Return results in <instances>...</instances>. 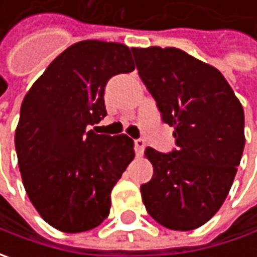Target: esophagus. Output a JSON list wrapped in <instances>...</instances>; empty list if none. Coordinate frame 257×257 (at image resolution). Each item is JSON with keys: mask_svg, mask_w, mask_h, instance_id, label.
Here are the masks:
<instances>
[{"mask_svg": "<svg viewBox=\"0 0 257 257\" xmlns=\"http://www.w3.org/2000/svg\"><path fill=\"white\" fill-rule=\"evenodd\" d=\"M144 146H146V143H144V140H142V139L134 140V149H136V154H137V156H142V154H143Z\"/></svg>", "mask_w": 257, "mask_h": 257, "instance_id": "obj_1", "label": "esophagus"}]
</instances>
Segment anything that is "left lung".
I'll return each instance as SVG.
<instances>
[{
    "instance_id": "left-lung-1",
    "label": "left lung",
    "mask_w": 257,
    "mask_h": 257,
    "mask_svg": "<svg viewBox=\"0 0 257 257\" xmlns=\"http://www.w3.org/2000/svg\"><path fill=\"white\" fill-rule=\"evenodd\" d=\"M147 90L177 146L164 154L147 147L153 177L140 187L146 210L172 230L209 222L232 187L244 149L239 98L213 65L174 47L132 48Z\"/></svg>"
}]
</instances>
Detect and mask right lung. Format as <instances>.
I'll return each mask as SVG.
<instances>
[{
  "label": "right lung",
  "mask_w": 257,
  "mask_h": 257,
  "mask_svg": "<svg viewBox=\"0 0 257 257\" xmlns=\"http://www.w3.org/2000/svg\"><path fill=\"white\" fill-rule=\"evenodd\" d=\"M133 70L127 45L85 40L54 58L25 94L15 128L23 184L40 216L61 232L103 223L111 190L134 159L128 136L88 130L107 115V81Z\"/></svg>",
  "instance_id": "1"
}]
</instances>
